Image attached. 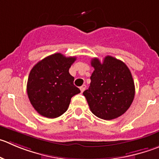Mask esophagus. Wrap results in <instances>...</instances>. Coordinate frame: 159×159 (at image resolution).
<instances>
[{
    "instance_id": "obj_1",
    "label": "esophagus",
    "mask_w": 159,
    "mask_h": 159,
    "mask_svg": "<svg viewBox=\"0 0 159 159\" xmlns=\"http://www.w3.org/2000/svg\"><path fill=\"white\" fill-rule=\"evenodd\" d=\"M86 87H87V86H86V85H83L82 87H80V90H81V93H83V92H84V90H86Z\"/></svg>"
}]
</instances>
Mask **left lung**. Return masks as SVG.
Segmentation results:
<instances>
[{"label": "left lung", "instance_id": "1", "mask_svg": "<svg viewBox=\"0 0 159 159\" xmlns=\"http://www.w3.org/2000/svg\"><path fill=\"white\" fill-rule=\"evenodd\" d=\"M91 66L94 68L91 82L84 92L90 111L105 120L119 117L130 107L135 95L129 68L111 56H106L102 63L98 58H93Z\"/></svg>", "mask_w": 159, "mask_h": 159}]
</instances>
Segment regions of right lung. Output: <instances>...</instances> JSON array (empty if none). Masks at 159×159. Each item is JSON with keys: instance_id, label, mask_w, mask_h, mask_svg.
Returning <instances> with one entry per match:
<instances>
[{"instance_id": "1", "label": "right lung", "mask_w": 159, "mask_h": 159, "mask_svg": "<svg viewBox=\"0 0 159 159\" xmlns=\"http://www.w3.org/2000/svg\"><path fill=\"white\" fill-rule=\"evenodd\" d=\"M75 57L61 53L48 56L31 69L27 82L30 103L40 115L54 119L67 111L71 98L80 93L69 70Z\"/></svg>"}]
</instances>
